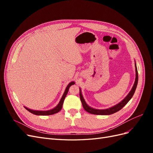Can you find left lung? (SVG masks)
<instances>
[{
	"instance_id": "1",
	"label": "left lung",
	"mask_w": 153,
	"mask_h": 153,
	"mask_svg": "<svg viewBox=\"0 0 153 153\" xmlns=\"http://www.w3.org/2000/svg\"><path fill=\"white\" fill-rule=\"evenodd\" d=\"M135 71H136V77H135V83H134V85L132 87L131 90L130 91V92H129V94L126 96L123 100H122L121 102L119 103L118 104H117L116 105H115L112 107L107 108V109H104V110H99V109H95L91 107L89 105H88L86 102L85 101L84 97H83L82 92H81V89L80 88V100L82 101V106L84 107V110H86L87 112H89L90 114H95V115H110V114H113L115 112H118L119 110H120L121 109H122L124 106L126 105L128 101L131 99V98L133 97L134 93H135V91L136 90V88L137 86V84H138V71H137V66L135 64Z\"/></svg>"
}]
</instances>
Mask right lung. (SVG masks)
<instances>
[{
	"label": "right lung",
	"instance_id": "add662e5",
	"mask_svg": "<svg viewBox=\"0 0 153 153\" xmlns=\"http://www.w3.org/2000/svg\"><path fill=\"white\" fill-rule=\"evenodd\" d=\"M73 84H75V82H71L69 83V84L68 85L67 87L66 88L65 91H64V94H63L62 97L61 99V101H59V104L56 106H55V108H53L52 110H47V111H40V110H31V109H29L28 108L25 107V106H24V107H25V108L26 110H28L29 112H30V113L33 114L34 115H52V114H56V113L59 112V111L62 109L64 99H65L66 96V95L68 94V90L69 89V87H70V86L73 85Z\"/></svg>",
	"mask_w": 153,
	"mask_h": 153
}]
</instances>
